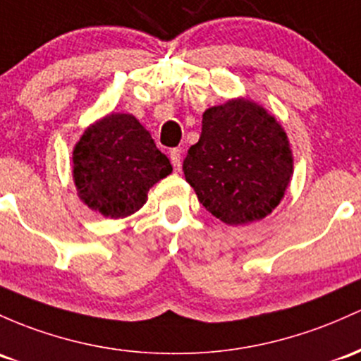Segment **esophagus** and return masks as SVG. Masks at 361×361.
Masks as SVG:
<instances>
[{
	"instance_id": "34e87169",
	"label": "esophagus",
	"mask_w": 361,
	"mask_h": 361,
	"mask_svg": "<svg viewBox=\"0 0 361 361\" xmlns=\"http://www.w3.org/2000/svg\"><path fill=\"white\" fill-rule=\"evenodd\" d=\"M170 161H172L173 170H177V172H179L180 166H182V151L179 148L170 149Z\"/></svg>"
}]
</instances>
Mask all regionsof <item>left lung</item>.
Listing matches in <instances>:
<instances>
[{"mask_svg":"<svg viewBox=\"0 0 361 361\" xmlns=\"http://www.w3.org/2000/svg\"><path fill=\"white\" fill-rule=\"evenodd\" d=\"M200 203L228 226L265 219L293 176L288 134L274 115L246 98L203 114L200 141L182 164Z\"/></svg>","mask_w":361,"mask_h":361,"instance_id":"obj_1","label":"left lung"}]
</instances>
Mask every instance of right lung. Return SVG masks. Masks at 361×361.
Listing matches in <instances>:
<instances>
[{
  "label": "right lung",
  "instance_id": "right-lung-1",
  "mask_svg": "<svg viewBox=\"0 0 361 361\" xmlns=\"http://www.w3.org/2000/svg\"><path fill=\"white\" fill-rule=\"evenodd\" d=\"M170 172L169 158L130 114H110L89 126L72 153L77 195L110 219L137 212L149 188Z\"/></svg>",
  "mask_w": 361,
  "mask_h": 361
}]
</instances>
